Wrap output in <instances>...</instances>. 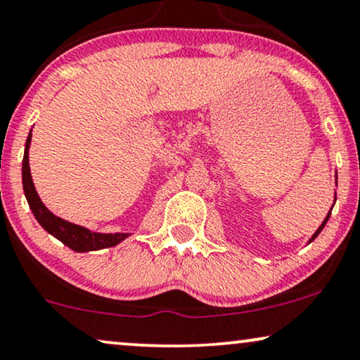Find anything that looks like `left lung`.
<instances>
[{
	"mask_svg": "<svg viewBox=\"0 0 360 360\" xmlns=\"http://www.w3.org/2000/svg\"><path fill=\"white\" fill-rule=\"evenodd\" d=\"M335 177H338V176H335ZM335 184H338V183H335ZM334 201H335V199H334ZM330 211H332V209H330ZM330 211H329V212H327L326 219H324V221H322V224L319 226V229H317V231H316V233H314V234H312V238H311V239H309V243H312V240H314V239H316V238H317V236H319V233H321V231H322V229H324V226L327 224V221H329V217H330Z\"/></svg>",
	"mask_w": 360,
	"mask_h": 360,
	"instance_id": "left-lung-1",
	"label": "left lung"
}]
</instances>
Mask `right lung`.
<instances>
[{
    "instance_id": "obj_1",
    "label": "right lung",
    "mask_w": 360,
    "mask_h": 360,
    "mask_svg": "<svg viewBox=\"0 0 360 360\" xmlns=\"http://www.w3.org/2000/svg\"><path fill=\"white\" fill-rule=\"evenodd\" d=\"M30 144H31V131L28 139H26L25 146V156H22V189H25L26 201L30 204V209L33 211L36 221L39 222L44 231L54 236L58 240L72 249L76 252H89V251H99L104 248H112V245L120 244L124 240L127 236L126 233H115V234H103V233H93V231L86 229L83 226L72 224L61 217L54 216L49 209L44 206L43 201L39 199L36 188L33 184V177H31L30 171Z\"/></svg>"
}]
</instances>
